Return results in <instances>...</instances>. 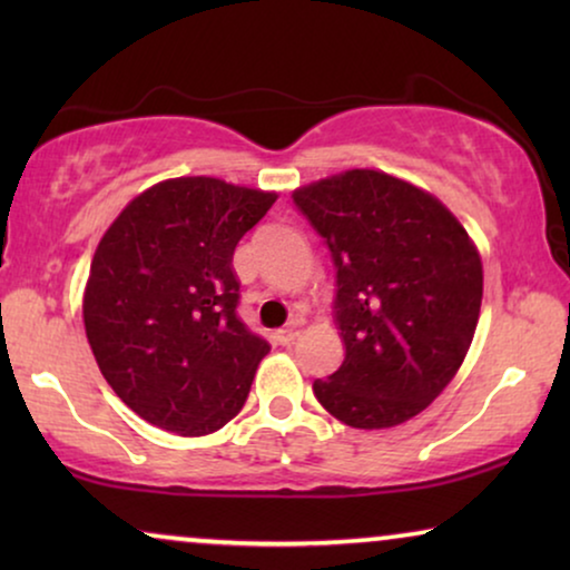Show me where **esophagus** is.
Wrapping results in <instances>:
<instances>
[{
    "label": "esophagus",
    "mask_w": 570,
    "mask_h": 570,
    "mask_svg": "<svg viewBox=\"0 0 570 570\" xmlns=\"http://www.w3.org/2000/svg\"><path fill=\"white\" fill-rule=\"evenodd\" d=\"M298 334H301V322H298V318H293V322L291 324H287L285 326V330H279L277 332V342H279V345H293V342H295V337H298Z\"/></svg>",
    "instance_id": "obj_1"
}]
</instances>
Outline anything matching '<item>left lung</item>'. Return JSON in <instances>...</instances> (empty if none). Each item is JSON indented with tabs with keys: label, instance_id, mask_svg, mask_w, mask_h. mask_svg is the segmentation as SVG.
<instances>
[{
	"label": "left lung",
	"instance_id": "obj_1",
	"mask_svg": "<svg viewBox=\"0 0 570 570\" xmlns=\"http://www.w3.org/2000/svg\"><path fill=\"white\" fill-rule=\"evenodd\" d=\"M337 269L345 361L314 381L326 412L376 431L423 412L456 376L482 303V262L433 194L355 168L293 191Z\"/></svg>",
	"mask_w": 570,
	"mask_h": 570
}]
</instances>
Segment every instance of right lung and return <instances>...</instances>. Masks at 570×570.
<instances>
[{
	"instance_id": "add662e5",
	"label": "right lung",
	"mask_w": 570,
	"mask_h": 570,
	"mask_svg": "<svg viewBox=\"0 0 570 570\" xmlns=\"http://www.w3.org/2000/svg\"><path fill=\"white\" fill-rule=\"evenodd\" d=\"M275 199L220 178H170L100 238L85 332L104 379L147 423L207 435L244 407L269 345L238 318L233 252Z\"/></svg>"
}]
</instances>
